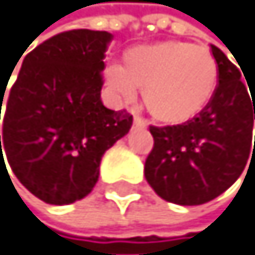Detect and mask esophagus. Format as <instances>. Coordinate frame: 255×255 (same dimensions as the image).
Wrapping results in <instances>:
<instances>
[{
	"label": "esophagus",
	"instance_id": "esophagus-1",
	"mask_svg": "<svg viewBox=\"0 0 255 255\" xmlns=\"http://www.w3.org/2000/svg\"><path fill=\"white\" fill-rule=\"evenodd\" d=\"M133 125L138 127V128H144V127H146V120L140 117V115H135V117H133Z\"/></svg>",
	"mask_w": 255,
	"mask_h": 255
}]
</instances>
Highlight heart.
Here are the masks:
<instances>
[{"instance_id":"b5f03b06","label":"heart","mask_w":255,"mask_h":255,"mask_svg":"<svg viewBox=\"0 0 255 255\" xmlns=\"http://www.w3.org/2000/svg\"><path fill=\"white\" fill-rule=\"evenodd\" d=\"M107 86L122 101H131L136 88L149 114L164 124H185L208 106L217 91L218 66L203 47L167 40L127 52L124 66L111 63Z\"/></svg>"}]
</instances>
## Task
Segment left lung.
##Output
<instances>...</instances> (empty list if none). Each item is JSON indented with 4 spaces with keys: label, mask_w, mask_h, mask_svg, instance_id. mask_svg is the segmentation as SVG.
I'll return each mask as SVG.
<instances>
[{
    "label": "left lung",
    "mask_w": 255,
    "mask_h": 255,
    "mask_svg": "<svg viewBox=\"0 0 255 255\" xmlns=\"http://www.w3.org/2000/svg\"><path fill=\"white\" fill-rule=\"evenodd\" d=\"M210 50L218 84L208 106L185 124L149 127L154 144L144 177L161 198L177 205H202L221 195L243 174L251 151L255 153L254 84L248 83L249 96L241 66L218 47Z\"/></svg>",
    "instance_id": "1"
}]
</instances>
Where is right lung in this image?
<instances>
[{
	"instance_id": "right-lung-1",
	"label": "right lung",
	"mask_w": 255,
	"mask_h": 255,
	"mask_svg": "<svg viewBox=\"0 0 255 255\" xmlns=\"http://www.w3.org/2000/svg\"><path fill=\"white\" fill-rule=\"evenodd\" d=\"M112 38L89 29L50 37L25 55L9 94L0 89V120L6 106L0 164L6 167L2 146L19 182L52 205L81 200L93 190L102 154L133 124V115L101 101Z\"/></svg>"
}]
</instances>
